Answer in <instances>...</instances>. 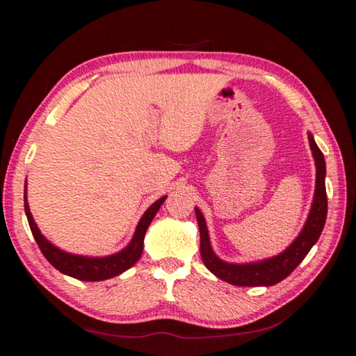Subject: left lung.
<instances>
[{
  "mask_svg": "<svg viewBox=\"0 0 356 356\" xmlns=\"http://www.w3.org/2000/svg\"><path fill=\"white\" fill-rule=\"evenodd\" d=\"M309 146L316 160V191L314 201H312L311 212L308 215L303 229L298 234V237L293 240L289 248H286L281 254L265 259V261L251 262V264H229L221 261L215 254L212 246H210L209 231L206 220L201 213V210L195 207L197 226L201 232V257L206 267L220 280L229 282L234 286H273L280 281L287 278L297 265L303 261L309 250L316 245L323 231L325 220H327V190H325V159L322 150L317 147L314 136L308 134Z\"/></svg>",
  "mask_w": 356,
  "mask_h": 356,
  "instance_id": "obj_1",
  "label": "left lung"
}]
</instances>
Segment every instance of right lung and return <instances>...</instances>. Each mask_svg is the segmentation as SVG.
Returning <instances> with one entry per match:
<instances>
[{
	"label": "right lung",
	"mask_w": 356,
	"mask_h": 356,
	"mask_svg": "<svg viewBox=\"0 0 356 356\" xmlns=\"http://www.w3.org/2000/svg\"><path fill=\"white\" fill-rule=\"evenodd\" d=\"M165 200L166 196L160 197V200H156L152 206L144 212L140 222H138L136 226L134 238H131V242L125 246L122 251H119L116 254H111V256H105V257H88V256L70 254V252L59 250L58 246L48 242V240L40 234L38 225L34 222L31 210H29L28 201H26V190H25V213L29 222V227H31L35 243H38L42 254L45 256L47 261L50 262L53 267L64 275L72 276V278H76V280H81V281H104L124 273L125 270H129L131 265H135L138 259L141 257L143 246H144V236H146V231L150 225V221L154 220L155 213L159 212V209L161 204L165 202Z\"/></svg>",
	"instance_id": "obj_1"
}]
</instances>
